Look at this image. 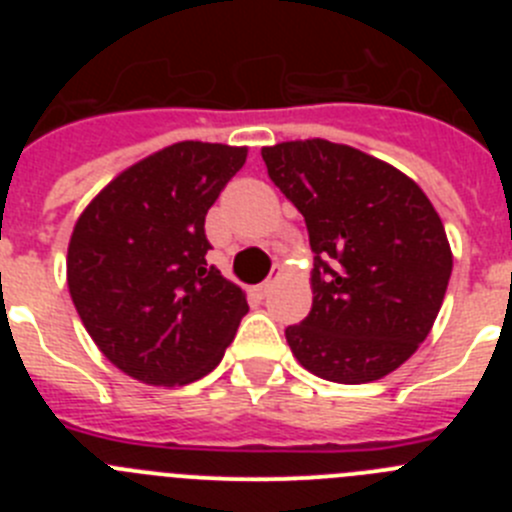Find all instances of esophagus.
Instances as JSON below:
<instances>
[{
	"label": "esophagus",
	"instance_id": "obj_1",
	"mask_svg": "<svg viewBox=\"0 0 512 512\" xmlns=\"http://www.w3.org/2000/svg\"><path fill=\"white\" fill-rule=\"evenodd\" d=\"M282 266H274V269H271V277L269 279H266V282L264 284H259V295L261 297H266V295H269V292H271V289H274V284H277L279 282V277H282Z\"/></svg>",
	"mask_w": 512,
	"mask_h": 512
}]
</instances>
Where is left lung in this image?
Returning a JSON list of instances; mask_svg holds the SVG:
<instances>
[{
    "label": "left lung",
    "instance_id": "1",
    "mask_svg": "<svg viewBox=\"0 0 512 512\" xmlns=\"http://www.w3.org/2000/svg\"><path fill=\"white\" fill-rule=\"evenodd\" d=\"M261 156L315 253L310 315L284 330L292 354L328 382L387 377L431 333L449 287L441 217L410 176L359 148L287 140Z\"/></svg>",
    "mask_w": 512,
    "mask_h": 512
}]
</instances>
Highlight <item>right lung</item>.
Instances as JSON below:
<instances>
[{
    "label": "right lung",
    "instance_id": "obj_1",
    "mask_svg": "<svg viewBox=\"0 0 512 512\" xmlns=\"http://www.w3.org/2000/svg\"><path fill=\"white\" fill-rule=\"evenodd\" d=\"M248 151L182 140L117 174L81 212L66 279L81 323L138 382L182 387L210 374L248 312L207 264L205 215Z\"/></svg>",
    "mask_w": 512,
    "mask_h": 512
}]
</instances>
